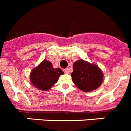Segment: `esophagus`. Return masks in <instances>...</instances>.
Listing matches in <instances>:
<instances>
[{
    "mask_svg": "<svg viewBox=\"0 0 131 131\" xmlns=\"http://www.w3.org/2000/svg\"><path fill=\"white\" fill-rule=\"evenodd\" d=\"M63 71H64L65 73L68 74V73H69V69H68V68H66V69H63Z\"/></svg>",
    "mask_w": 131,
    "mask_h": 131,
    "instance_id": "34e87169",
    "label": "esophagus"
}]
</instances>
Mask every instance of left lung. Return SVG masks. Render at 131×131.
<instances>
[{
	"label": "left lung",
	"mask_w": 131,
	"mask_h": 131,
	"mask_svg": "<svg viewBox=\"0 0 131 131\" xmlns=\"http://www.w3.org/2000/svg\"><path fill=\"white\" fill-rule=\"evenodd\" d=\"M71 77L75 86L83 92H91L98 89L103 81V72L96 64L83 60L74 62Z\"/></svg>",
	"instance_id": "8db88e82"
}]
</instances>
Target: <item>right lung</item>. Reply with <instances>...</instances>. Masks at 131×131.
<instances>
[{
  "instance_id": "obj_1",
  "label": "right lung",
  "mask_w": 131,
  "mask_h": 131,
  "mask_svg": "<svg viewBox=\"0 0 131 131\" xmlns=\"http://www.w3.org/2000/svg\"><path fill=\"white\" fill-rule=\"evenodd\" d=\"M64 74L60 68H54L50 62L44 60L30 73V81L33 86L40 91H48L56 83L59 77Z\"/></svg>"
}]
</instances>
